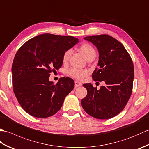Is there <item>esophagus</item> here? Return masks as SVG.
Wrapping results in <instances>:
<instances>
[{"label":"esophagus","mask_w":149,"mask_h":149,"mask_svg":"<svg viewBox=\"0 0 149 149\" xmlns=\"http://www.w3.org/2000/svg\"><path fill=\"white\" fill-rule=\"evenodd\" d=\"M82 86V83H80V82H79L77 81H75V87L77 88L79 86Z\"/></svg>","instance_id":"34e87169"}]
</instances>
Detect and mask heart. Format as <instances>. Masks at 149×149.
<instances>
[{
	"mask_svg": "<svg viewBox=\"0 0 149 149\" xmlns=\"http://www.w3.org/2000/svg\"><path fill=\"white\" fill-rule=\"evenodd\" d=\"M80 50L81 52L83 54L87 59H89L92 58H95L96 56V51L95 49L93 48L92 45L88 43H84L82 45L80 48ZM72 49H68L66 50L65 53L63 54V61L64 62H66L68 61V59L72 54ZM68 74L71 77H74L75 79L82 80L86 76L88 72L86 70L78 68L75 67L71 68L68 70Z\"/></svg>",
	"mask_w": 149,
	"mask_h": 149,
	"instance_id": "1",
	"label": "heart"
}]
</instances>
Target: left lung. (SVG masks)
Returning a JSON list of instances; mask_svg holds the SVG:
<instances>
[{"mask_svg": "<svg viewBox=\"0 0 149 149\" xmlns=\"http://www.w3.org/2000/svg\"><path fill=\"white\" fill-rule=\"evenodd\" d=\"M99 50L98 67L93 72L95 81H104L98 90L90 83L84 84L88 93L81 100L83 108L97 119H109L124 109L130 98L134 77L132 59L118 40L107 34L87 36Z\"/></svg>", "mask_w": 149, "mask_h": 149, "instance_id": "1", "label": "left lung"}]
</instances>
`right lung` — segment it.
<instances>
[{"mask_svg":"<svg viewBox=\"0 0 149 149\" xmlns=\"http://www.w3.org/2000/svg\"><path fill=\"white\" fill-rule=\"evenodd\" d=\"M79 42L71 36L43 34L18 49L12 65L13 91L22 108L36 118H47L61 109L65 98L74 88L72 79L63 77L57 84L50 73L63 65L66 50Z\"/></svg>","mask_w":149,"mask_h":149,"instance_id":"add662e5","label":"right lung"}]
</instances>
